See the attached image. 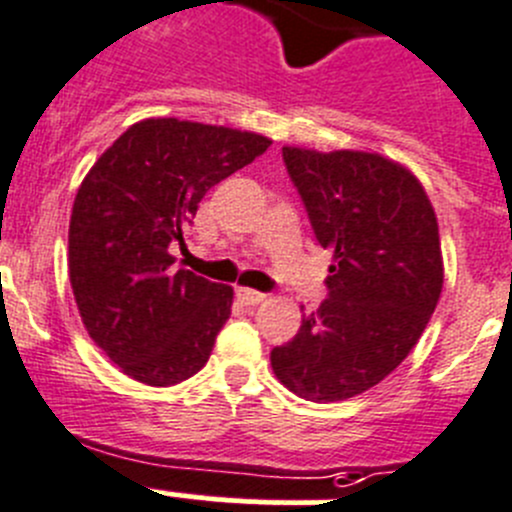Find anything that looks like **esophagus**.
<instances>
[{"label":"esophagus","instance_id":"esophagus-1","mask_svg":"<svg viewBox=\"0 0 512 512\" xmlns=\"http://www.w3.org/2000/svg\"><path fill=\"white\" fill-rule=\"evenodd\" d=\"M236 297L241 299L243 304H248V307H253V304H261L266 299V294L256 292V289H246V287H238L236 289Z\"/></svg>","mask_w":512,"mask_h":512}]
</instances>
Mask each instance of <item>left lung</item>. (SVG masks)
I'll return each instance as SVG.
<instances>
[{
    "mask_svg": "<svg viewBox=\"0 0 512 512\" xmlns=\"http://www.w3.org/2000/svg\"><path fill=\"white\" fill-rule=\"evenodd\" d=\"M281 157L332 264L327 299L271 350V368L299 398L345 401L393 373L434 314L437 215L421 182L381 154L284 147Z\"/></svg>",
    "mask_w": 512,
    "mask_h": 512,
    "instance_id": "1",
    "label": "left lung"
}]
</instances>
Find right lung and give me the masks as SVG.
<instances>
[{"label":"right lung","mask_w":512,"mask_h":512,"mask_svg":"<svg viewBox=\"0 0 512 512\" xmlns=\"http://www.w3.org/2000/svg\"><path fill=\"white\" fill-rule=\"evenodd\" d=\"M271 147L253 131L144 119L111 144L78 187L68 271L88 335L147 386H175L210 358L233 289L187 269L167 248L205 192Z\"/></svg>","instance_id":"obj_1"}]
</instances>
